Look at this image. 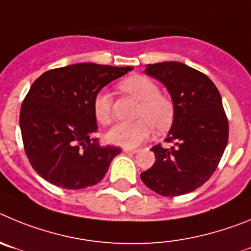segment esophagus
Returning <instances> with one entry per match:
<instances>
[{"instance_id":"esophagus-1","label":"esophagus","mask_w":251,"mask_h":251,"mask_svg":"<svg viewBox=\"0 0 251 251\" xmlns=\"http://www.w3.org/2000/svg\"><path fill=\"white\" fill-rule=\"evenodd\" d=\"M123 151H124V152H126V153H136V152H137V151H139V150H136V149L124 148V149H123Z\"/></svg>"}]
</instances>
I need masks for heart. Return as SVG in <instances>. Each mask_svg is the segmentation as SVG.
Segmentation results:
<instances>
[{
    "label": "heart",
    "mask_w": 251,
    "mask_h": 251,
    "mask_svg": "<svg viewBox=\"0 0 251 251\" xmlns=\"http://www.w3.org/2000/svg\"><path fill=\"white\" fill-rule=\"evenodd\" d=\"M120 87L141 101L137 110V117L140 119L134 123H119L112 126L106 134L110 144L135 148L150 137L153 125L159 130H165L171 125L175 107L168 96L160 94L156 82L146 76L134 75L121 81ZM92 112L95 119L102 125H107L111 121V96L109 92L101 90L95 95Z\"/></svg>",
    "instance_id": "b5f03b06"
}]
</instances>
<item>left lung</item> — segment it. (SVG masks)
<instances>
[{"instance_id":"obj_1","label":"left lung","mask_w":251,"mask_h":251,"mask_svg":"<svg viewBox=\"0 0 251 251\" xmlns=\"http://www.w3.org/2000/svg\"><path fill=\"white\" fill-rule=\"evenodd\" d=\"M145 72L166 87L175 115L165 139L173 145L151 148L156 161L140 176L162 196L189 194L211 177L226 148L229 124L220 92L202 72L177 61L150 64Z\"/></svg>"}]
</instances>
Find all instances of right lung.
Returning <instances> with one entry per match:
<instances>
[{
	"label": "right lung",
	"instance_id": "right-lung-1",
	"mask_svg": "<svg viewBox=\"0 0 251 251\" xmlns=\"http://www.w3.org/2000/svg\"><path fill=\"white\" fill-rule=\"evenodd\" d=\"M132 67L91 62L53 69L32 83L20 114L22 141L32 168L50 184L78 190L103 179L119 148L95 134V95Z\"/></svg>",
	"mask_w": 251,
	"mask_h": 251
}]
</instances>
